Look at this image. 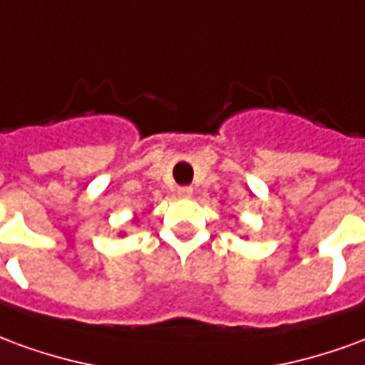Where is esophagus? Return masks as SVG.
<instances>
[{
  "mask_svg": "<svg viewBox=\"0 0 365 365\" xmlns=\"http://www.w3.org/2000/svg\"><path fill=\"white\" fill-rule=\"evenodd\" d=\"M191 195H193V187H190V185H182V187H178V197L190 199Z\"/></svg>",
  "mask_w": 365,
  "mask_h": 365,
  "instance_id": "34e87169",
  "label": "esophagus"
}]
</instances>
